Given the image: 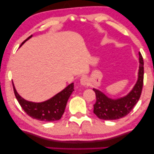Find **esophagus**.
<instances>
[{
    "label": "esophagus",
    "instance_id": "1",
    "mask_svg": "<svg viewBox=\"0 0 154 154\" xmlns=\"http://www.w3.org/2000/svg\"><path fill=\"white\" fill-rule=\"evenodd\" d=\"M80 83H81V85H85L86 84H87V83H88V79H87V77H85V76L81 77V79H80Z\"/></svg>",
    "mask_w": 154,
    "mask_h": 154
}]
</instances>
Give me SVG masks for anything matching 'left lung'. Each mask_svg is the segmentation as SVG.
<instances>
[{
    "mask_svg": "<svg viewBox=\"0 0 154 154\" xmlns=\"http://www.w3.org/2000/svg\"><path fill=\"white\" fill-rule=\"evenodd\" d=\"M138 79L135 85L127 95L118 99H111L100 90L93 88L96 94V103L94 104L93 112L99 119L113 121L121 119L129 113L138 102L142 93L144 81V61L139 52Z\"/></svg>",
    "mask_w": 154,
    "mask_h": 154,
    "instance_id": "obj_1",
    "label": "left lung"
}]
</instances>
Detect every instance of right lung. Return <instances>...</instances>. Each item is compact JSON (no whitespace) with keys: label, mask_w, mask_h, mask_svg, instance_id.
<instances>
[{"label":"right lung","mask_w":154,"mask_h":154,"mask_svg":"<svg viewBox=\"0 0 154 154\" xmlns=\"http://www.w3.org/2000/svg\"><path fill=\"white\" fill-rule=\"evenodd\" d=\"M31 37L32 35L25 40L20 46H22L27 40L31 38ZM12 85L17 100L25 112L32 119L48 122L58 121L62 118L66 108L67 101L74 90V85L72 83L52 98L45 102H33L24 100L17 93L13 82Z\"/></svg>","instance_id":"1"}]
</instances>
